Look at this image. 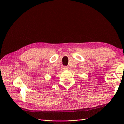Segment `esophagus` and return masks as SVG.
<instances>
[{
    "mask_svg": "<svg viewBox=\"0 0 124 124\" xmlns=\"http://www.w3.org/2000/svg\"><path fill=\"white\" fill-rule=\"evenodd\" d=\"M62 69L63 70H68V67L67 66H63L62 67Z\"/></svg>",
    "mask_w": 124,
    "mask_h": 124,
    "instance_id": "esophagus-1",
    "label": "esophagus"
}]
</instances>
